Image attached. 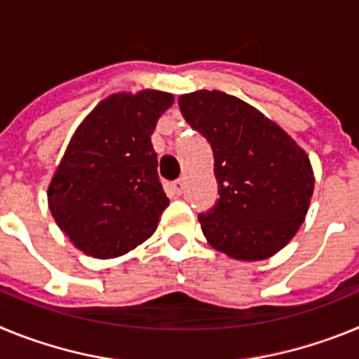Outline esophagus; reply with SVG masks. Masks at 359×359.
<instances>
[{
    "label": "esophagus",
    "instance_id": "obj_1",
    "mask_svg": "<svg viewBox=\"0 0 359 359\" xmlns=\"http://www.w3.org/2000/svg\"><path fill=\"white\" fill-rule=\"evenodd\" d=\"M172 189L176 194H183V190H185V182H183L182 177H180V180H176V182H172Z\"/></svg>",
    "mask_w": 359,
    "mask_h": 359
}]
</instances>
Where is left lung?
I'll list each match as a JSON object with an SVG mask.
<instances>
[{"mask_svg":"<svg viewBox=\"0 0 359 359\" xmlns=\"http://www.w3.org/2000/svg\"><path fill=\"white\" fill-rule=\"evenodd\" d=\"M177 104L214 151L219 199L198 215L210 246L237 261L275 255L309 208L315 177L307 154L261 111L223 91L199 90Z\"/></svg>","mask_w":359,"mask_h":359,"instance_id":"1","label":"left lung"}]
</instances>
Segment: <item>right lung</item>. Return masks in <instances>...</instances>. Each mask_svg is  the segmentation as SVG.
Here are the masks:
<instances>
[{"instance_id":"obj_1","label":"right lung","mask_w":359,"mask_h":359,"mask_svg":"<svg viewBox=\"0 0 359 359\" xmlns=\"http://www.w3.org/2000/svg\"><path fill=\"white\" fill-rule=\"evenodd\" d=\"M170 93H115L82 120L48 187L55 223L86 255L113 259L154 233L169 205L151 144Z\"/></svg>"}]
</instances>
